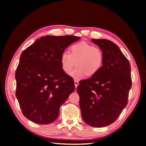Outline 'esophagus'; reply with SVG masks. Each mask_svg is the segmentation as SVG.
Returning <instances> with one entry per match:
<instances>
[{
    "label": "esophagus",
    "mask_w": 146,
    "mask_h": 146,
    "mask_svg": "<svg viewBox=\"0 0 146 146\" xmlns=\"http://www.w3.org/2000/svg\"><path fill=\"white\" fill-rule=\"evenodd\" d=\"M78 84H79V83H78V81L77 80H75V86L76 88H77V86H78Z\"/></svg>",
    "instance_id": "34e87169"
}]
</instances>
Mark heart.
Here are the masks:
<instances>
[{"label": "heart", "mask_w": 146, "mask_h": 146, "mask_svg": "<svg viewBox=\"0 0 146 146\" xmlns=\"http://www.w3.org/2000/svg\"><path fill=\"white\" fill-rule=\"evenodd\" d=\"M104 56L102 49L87 42L82 41L71 46L70 53L63 52L60 57L61 69L69 75L77 64V67L71 73L75 79H81L88 75L93 76L102 68Z\"/></svg>", "instance_id": "obj_1"}]
</instances>
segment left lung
<instances>
[{"label":"left lung","mask_w":146,"mask_h":146,"mask_svg":"<svg viewBox=\"0 0 146 146\" xmlns=\"http://www.w3.org/2000/svg\"><path fill=\"white\" fill-rule=\"evenodd\" d=\"M102 49V68L77 87L79 105L84 121L95 127L111 124L127 104L131 88V65L118 46L107 39L91 40Z\"/></svg>","instance_id":"left-lung-1"}]
</instances>
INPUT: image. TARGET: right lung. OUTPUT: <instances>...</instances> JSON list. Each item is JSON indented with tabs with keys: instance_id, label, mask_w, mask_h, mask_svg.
Masks as SVG:
<instances>
[{
	"instance_id": "1",
	"label": "right lung",
	"mask_w": 146,
	"mask_h": 146,
	"mask_svg": "<svg viewBox=\"0 0 146 146\" xmlns=\"http://www.w3.org/2000/svg\"><path fill=\"white\" fill-rule=\"evenodd\" d=\"M80 37L46 35L23 51L15 72L16 97L24 117L49 124L75 91L73 79L62 70L61 54Z\"/></svg>"
}]
</instances>
